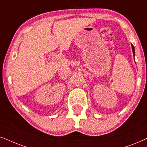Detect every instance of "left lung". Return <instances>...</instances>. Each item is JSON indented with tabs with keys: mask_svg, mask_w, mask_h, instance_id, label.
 I'll return each instance as SVG.
<instances>
[{
	"mask_svg": "<svg viewBox=\"0 0 147 147\" xmlns=\"http://www.w3.org/2000/svg\"><path fill=\"white\" fill-rule=\"evenodd\" d=\"M131 47H132V52H133V55L134 56V55H135V52H134V46H133V45H132V44H131Z\"/></svg>",
	"mask_w": 147,
	"mask_h": 147,
	"instance_id": "obj_1",
	"label": "left lung"
}]
</instances>
